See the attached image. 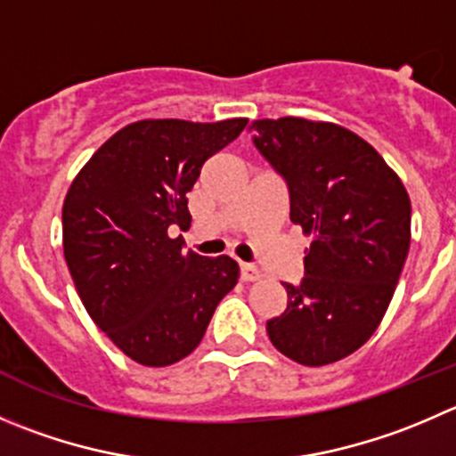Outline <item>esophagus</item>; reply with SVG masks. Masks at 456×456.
<instances>
[{
  "label": "esophagus",
  "mask_w": 456,
  "mask_h": 456,
  "mask_svg": "<svg viewBox=\"0 0 456 456\" xmlns=\"http://www.w3.org/2000/svg\"><path fill=\"white\" fill-rule=\"evenodd\" d=\"M240 278L245 282H256V281H260V278H263V272H260L256 265L240 263Z\"/></svg>",
  "instance_id": "obj_1"
}]
</instances>
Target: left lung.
<instances>
[{
  "instance_id": "obj_1",
  "label": "left lung",
  "mask_w": 456,
  "mask_h": 456,
  "mask_svg": "<svg viewBox=\"0 0 456 456\" xmlns=\"http://www.w3.org/2000/svg\"><path fill=\"white\" fill-rule=\"evenodd\" d=\"M254 144L289 189V218L312 236L305 276L267 321L281 354L334 363L377 331L410 249V196L381 153L334 122L254 120Z\"/></svg>"
}]
</instances>
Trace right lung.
I'll return each mask as SVG.
<instances>
[{"label": "right lung", "instance_id": "obj_1", "mask_svg": "<svg viewBox=\"0 0 456 456\" xmlns=\"http://www.w3.org/2000/svg\"><path fill=\"white\" fill-rule=\"evenodd\" d=\"M245 126L247 118L134 122L93 153L66 193L61 242L75 289L135 363L165 368L191 354L238 282L236 260L184 251L171 232H187V193L202 165Z\"/></svg>", "mask_w": 456, "mask_h": 456}]
</instances>
